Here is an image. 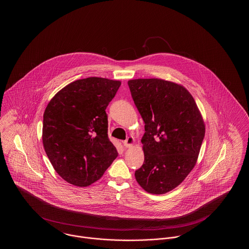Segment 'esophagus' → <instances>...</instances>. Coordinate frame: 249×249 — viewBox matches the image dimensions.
Masks as SVG:
<instances>
[{"mask_svg":"<svg viewBox=\"0 0 249 249\" xmlns=\"http://www.w3.org/2000/svg\"><path fill=\"white\" fill-rule=\"evenodd\" d=\"M134 138L132 137V136H129L125 141H124V145L126 146V147H130V146H132L133 145V143H134Z\"/></svg>","mask_w":249,"mask_h":249,"instance_id":"esophagus-1","label":"esophagus"}]
</instances>
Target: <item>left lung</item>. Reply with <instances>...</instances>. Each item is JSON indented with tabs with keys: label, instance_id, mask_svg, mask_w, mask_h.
<instances>
[{
	"label": "left lung",
	"instance_id": "obj_1",
	"mask_svg": "<svg viewBox=\"0 0 249 249\" xmlns=\"http://www.w3.org/2000/svg\"><path fill=\"white\" fill-rule=\"evenodd\" d=\"M128 85L145 130L141 140L144 161L134 176L146 192L164 194L180 185L196 164L204 122L181 85L158 78L133 79Z\"/></svg>",
	"mask_w": 249,
	"mask_h": 249
}]
</instances>
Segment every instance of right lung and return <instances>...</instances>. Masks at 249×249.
<instances>
[{
	"instance_id": "right-lung-1",
	"label": "right lung",
	"mask_w": 249,
	"mask_h": 249,
	"mask_svg": "<svg viewBox=\"0 0 249 249\" xmlns=\"http://www.w3.org/2000/svg\"><path fill=\"white\" fill-rule=\"evenodd\" d=\"M120 81L89 77L60 89L44 113L43 144L59 177L88 187L103 177L118 157L107 134L106 109Z\"/></svg>"
}]
</instances>
